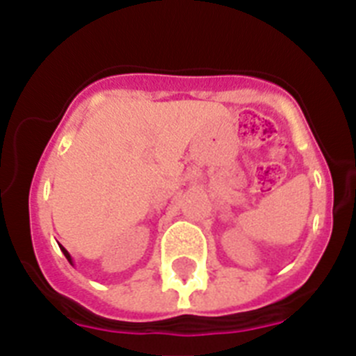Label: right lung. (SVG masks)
Listing matches in <instances>:
<instances>
[{
	"label": "right lung",
	"instance_id": "1",
	"mask_svg": "<svg viewBox=\"0 0 356 356\" xmlns=\"http://www.w3.org/2000/svg\"><path fill=\"white\" fill-rule=\"evenodd\" d=\"M58 247H60V251H63V252H64V256H66V259H67V261H70V264H71V265H73V258H71V254H70V252H67V251H66V249H64V247H63V245H60V243H58Z\"/></svg>",
	"mask_w": 356,
	"mask_h": 356
}]
</instances>
